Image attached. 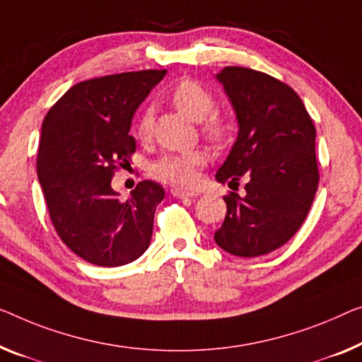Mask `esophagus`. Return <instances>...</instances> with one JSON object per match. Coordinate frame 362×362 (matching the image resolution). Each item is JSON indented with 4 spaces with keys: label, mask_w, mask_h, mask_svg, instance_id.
I'll list each match as a JSON object with an SVG mask.
<instances>
[{
    "label": "esophagus",
    "mask_w": 362,
    "mask_h": 362,
    "mask_svg": "<svg viewBox=\"0 0 362 362\" xmlns=\"http://www.w3.org/2000/svg\"><path fill=\"white\" fill-rule=\"evenodd\" d=\"M170 193H172V195H174L175 198H180V199H185V198H193V197H197V193L183 192V190H179V188H172Z\"/></svg>",
    "instance_id": "esophagus-1"
}]
</instances>
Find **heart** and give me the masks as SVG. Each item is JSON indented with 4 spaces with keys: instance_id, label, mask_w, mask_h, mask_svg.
<instances>
[{
    "instance_id": "b5f03b06",
    "label": "heart",
    "mask_w": 362,
    "mask_h": 362,
    "mask_svg": "<svg viewBox=\"0 0 362 362\" xmlns=\"http://www.w3.org/2000/svg\"><path fill=\"white\" fill-rule=\"evenodd\" d=\"M170 104L192 122H199V129L208 139L214 143L223 141L229 133V123L226 117L213 110L214 97L206 88L193 79H180L169 94ZM153 115L144 112L136 125V136L141 141H149L153 136ZM206 164V154L199 149L187 151L179 154H165L153 164V174L159 180L172 185L192 188L197 185L199 169Z\"/></svg>"
}]
</instances>
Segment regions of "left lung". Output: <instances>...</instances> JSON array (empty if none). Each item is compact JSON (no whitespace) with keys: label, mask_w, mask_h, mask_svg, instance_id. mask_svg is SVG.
I'll return each mask as SVG.
<instances>
[{"label":"left lung","mask_w":362,"mask_h":362,"mask_svg":"<svg viewBox=\"0 0 362 362\" xmlns=\"http://www.w3.org/2000/svg\"><path fill=\"white\" fill-rule=\"evenodd\" d=\"M233 104L239 134L216 180L230 192L224 223L214 233L221 249L235 257H260L298 233L319 187L315 127L293 88L262 71L226 66L218 73Z\"/></svg>","instance_id":"obj_1"}]
</instances>
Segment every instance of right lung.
Returning <instances> with one entry per match:
<instances>
[{
	"label": "right lung",
	"instance_id": "right-lung-1",
	"mask_svg": "<svg viewBox=\"0 0 362 362\" xmlns=\"http://www.w3.org/2000/svg\"><path fill=\"white\" fill-rule=\"evenodd\" d=\"M165 69H144L74 84L43 118L37 175L63 244L97 267L141 257L153 235L158 182L143 180L127 202L112 177L136 151L132 118Z\"/></svg>",
	"mask_w": 362,
	"mask_h": 362
}]
</instances>
